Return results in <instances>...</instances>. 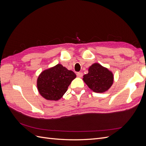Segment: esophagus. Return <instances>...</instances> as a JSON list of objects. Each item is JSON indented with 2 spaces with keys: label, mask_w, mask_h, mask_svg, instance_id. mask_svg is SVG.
Here are the masks:
<instances>
[{
  "label": "esophagus",
  "mask_w": 146,
  "mask_h": 146,
  "mask_svg": "<svg viewBox=\"0 0 146 146\" xmlns=\"http://www.w3.org/2000/svg\"><path fill=\"white\" fill-rule=\"evenodd\" d=\"M77 76L78 77H82L83 76V73L81 72H78L77 73Z\"/></svg>",
  "instance_id": "34e87169"
}]
</instances>
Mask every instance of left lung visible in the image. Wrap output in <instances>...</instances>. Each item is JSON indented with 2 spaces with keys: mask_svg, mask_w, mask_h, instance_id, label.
<instances>
[{
  "mask_svg": "<svg viewBox=\"0 0 146 146\" xmlns=\"http://www.w3.org/2000/svg\"><path fill=\"white\" fill-rule=\"evenodd\" d=\"M83 80L94 92H104L112 85L113 75L107 68L95 63L90 66L88 73L83 76Z\"/></svg>",
  "mask_w": 146,
  "mask_h": 146,
  "instance_id": "left-lung-1",
  "label": "left lung"
}]
</instances>
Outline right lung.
<instances>
[{
    "label": "right lung",
    "mask_w": 146,
    "mask_h": 146,
    "mask_svg": "<svg viewBox=\"0 0 146 146\" xmlns=\"http://www.w3.org/2000/svg\"><path fill=\"white\" fill-rule=\"evenodd\" d=\"M76 75L72 70L58 64L44 70L37 80L38 90L47 100H58L67 91L68 86Z\"/></svg>",
    "instance_id": "obj_1"
}]
</instances>
